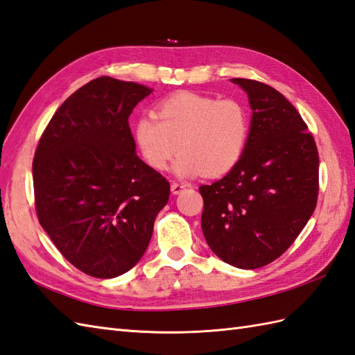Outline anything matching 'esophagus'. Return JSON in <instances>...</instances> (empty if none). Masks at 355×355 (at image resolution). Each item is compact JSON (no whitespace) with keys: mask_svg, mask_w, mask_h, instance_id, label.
Segmentation results:
<instances>
[{"mask_svg":"<svg viewBox=\"0 0 355 355\" xmlns=\"http://www.w3.org/2000/svg\"><path fill=\"white\" fill-rule=\"evenodd\" d=\"M185 188H187L185 184L173 182V184H171V193H173V194H179V193H182V191L185 190Z\"/></svg>","mask_w":355,"mask_h":355,"instance_id":"esophagus-1","label":"esophagus"}]
</instances>
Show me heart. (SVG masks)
<instances>
[{
  "mask_svg": "<svg viewBox=\"0 0 355 355\" xmlns=\"http://www.w3.org/2000/svg\"><path fill=\"white\" fill-rule=\"evenodd\" d=\"M250 115L240 100L178 92L164 98L155 115L133 125V138L144 162L165 171L179 152L176 175L220 178L231 173L246 152Z\"/></svg>",
  "mask_w": 355,
  "mask_h": 355,
  "instance_id": "b5f03b06",
  "label": "heart"
}]
</instances>
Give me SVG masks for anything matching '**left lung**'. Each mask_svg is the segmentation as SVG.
I'll return each instance as SVG.
<instances>
[{
  "label": "left lung",
  "instance_id": "8db88e82",
  "mask_svg": "<svg viewBox=\"0 0 355 355\" xmlns=\"http://www.w3.org/2000/svg\"><path fill=\"white\" fill-rule=\"evenodd\" d=\"M252 107L246 152L231 173L202 185V231L214 254L239 269L279 258L318 203L319 153L296 107L272 86L232 78Z\"/></svg>",
  "mask_w": 355,
  "mask_h": 355
}]
</instances>
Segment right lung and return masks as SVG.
<instances>
[{
  "label": "right lung",
  "instance_id": "obj_1",
  "mask_svg": "<svg viewBox=\"0 0 355 355\" xmlns=\"http://www.w3.org/2000/svg\"><path fill=\"white\" fill-rule=\"evenodd\" d=\"M152 92L144 85L98 77L60 105L35 152L39 223L78 270L115 278L148 246L170 184L135 152L129 116Z\"/></svg>",
  "mask_w": 355,
  "mask_h": 355
}]
</instances>
